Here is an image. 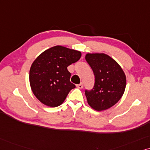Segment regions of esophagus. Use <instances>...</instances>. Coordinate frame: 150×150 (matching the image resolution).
<instances>
[{
    "label": "esophagus",
    "instance_id": "1",
    "mask_svg": "<svg viewBox=\"0 0 150 150\" xmlns=\"http://www.w3.org/2000/svg\"><path fill=\"white\" fill-rule=\"evenodd\" d=\"M76 86H77V88H78L81 89V88H83V85L82 83H79V84H77V85Z\"/></svg>",
    "mask_w": 150,
    "mask_h": 150
}]
</instances>
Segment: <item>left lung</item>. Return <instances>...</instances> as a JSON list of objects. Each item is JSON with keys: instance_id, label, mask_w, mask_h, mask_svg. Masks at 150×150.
Here are the masks:
<instances>
[{"instance_id": "left-lung-1", "label": "left lung", "mask_w": 150, "mask_h": 150, "mask_svg": "<svg viewBox=\"0 0 150 150\" xmlns=\"http://www.w3.org/2000/svg\"><path fill=\"white\" fill-rule=\"evenodd\" d=\"M86 60L95 75V85L85 91L88 105L97 111L113 106L122 97L126 77L118 63L104 53H87Z\"/></svg>"}]
</instances>
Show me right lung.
<instances>
[{"label":"right lung","instance_id":"1","mask_svg":"<svg viewBox=\"0 0 150 150\" xmlns=\"http://www.w3.org/2000/svg\"><path fill=\"white\" fill-rule=\"evenodd\" d=\"M76 50L55 46L42 53L31 64L29 82L36 98L47 106L60 105L75 86L67 67L80 59Z\"/></svg>","mask_w":150,"mask_h":150}]
</instances>
